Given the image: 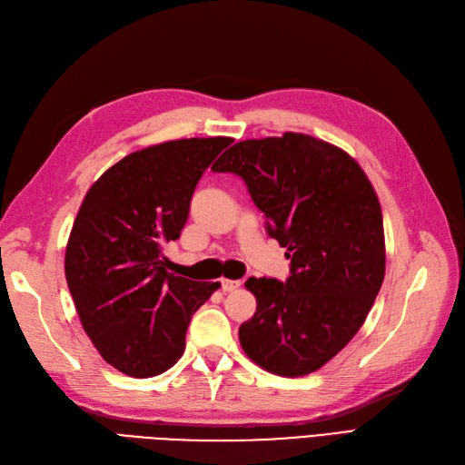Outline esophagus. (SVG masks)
I'll use <instances>...</instances> for the list:
<instances>
[{
    "label": "esophagus",
    "instance_id": "obj_1",
    "mask_svg": "<svg viewBox=\"0 0 465 465\" xmlns=\"http://www.w3.org/2000/svg\"><path fill=\"white\" fill-rule=\"evenodd\" d=\"M238 287H241V281H238V279H221V289H223L224 292L234 291V289H238Z\"/></svg>",
    "mask_w": 465,
    "mask_h": 465
}]
</instances>
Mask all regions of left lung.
<instances>
[{"label":"left lung","mask_w":465,"mask_h":465,"mask_svg":"<svg viewBox=\"0 0 465 465\" xmlns=\"http://www.w3.org/2000/svg\"><path fill=\"white\" fill-rule=\"evenodd\" d=\"M241 176L267 234L287 248V281L250 277L256 312L238 337L279 376H306L353 340L386 272L382 209L359 163L312 135L246 139L211 166Z\"/></svg>","instance_id":"8db88e82"}]
</instances>
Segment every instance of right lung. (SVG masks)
<instances>
[{
	"label": "right lung",
	"mask_w": 465,
	"mask_h": 465,
	"mask_svg": "<svg viewBox=\"0 0 465 465\" xmlns=\"http://www.w3.org/2000/svg\"><path fill=\"white\" fill-rule=\"evenodd\" d=\"M232 143L192 137L135 151L98 178L65 248V279L83 330L116 371L157 376L182 357L193 312L221 283L166 272L195 186Z\"/></svg>",
	"instance_id": "1"
}]
</instances>
